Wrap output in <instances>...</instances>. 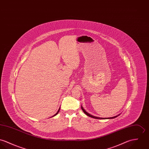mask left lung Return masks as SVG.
<instances>
[{
  "mask_svg": "<svg viewBox=\"0 0 149 149\" xmlns=\"http://www.w3.org/2000/svg\"><path fill=\"white\" fill-rule=\"evenodd\" d=\"M81 109H82V110H83V111L84 112V113H85V114L86 115H87V116H90V117H91V118H95V119H113V118H115L116 117H117L118 116H119V115H118V116H113V117H110V118H100V117H97V116H92V115H91V114H90L89 113H88L83 108L82 106H81Z\"/></svg>",
  "mask_w": 149,
  "mask_h": 149,
  "instance_id": "obj_1",
  "label": "left lung"
}]
</instances>
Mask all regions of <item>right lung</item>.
<instances>
[{
	"instance_id": "obj_1",
	"label": "right lung",
	"mask_w": 149,
	"mask_h": 149,
	"mask_svg": "<svg viewBox=\"0 0 149 149\" xmlns=\"http://www.w3.org/2000/svg\"><path fill=\"white\" fill-rule=\"evenodd\" d=\"M59 110H60V108H59V110H58V111H57V113H56V114H55V115H54V116H52V117H53V116H56V115H57V114H58V113H59Z\"/></svg>"
}]
</instances>
